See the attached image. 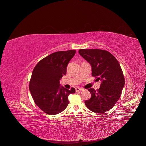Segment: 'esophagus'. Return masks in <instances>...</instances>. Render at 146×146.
I'll list each match as a JSON object with an SVG mask.
<instances>
[{
  "label": "esophagus",
  "mask_w": 146,
  "mask_h": 146,
  "mask_svg": "<svg viewBox=\"0 0 146 146\" xmlns=\"http://www.w3.org/2000/svg\"><path fill=\"white\" fill-rule=\"evenodd\" d=\"M83 90H84V89L81 88H79V87L76 88V92H79V91H83Z\"/></svg>",
  "instance_id": "34e87169"
}]
</instances>
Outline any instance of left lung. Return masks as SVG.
Wrapping results in <instances>:
<instances>
[{
    "label": "left lung",
    "mask_w": 146,
    "mask_h": 146,
    "mask_svg": "<svg viewBox=\"0 0 146 146\" xmlns=\"http://www.w3.org/2000/svg\"><path fill=\"white\" fill-rule=\"evenodd\" d=\"M78 52L91 65L92 76L102 82L97 91L88 89L91 97L85 101V105L94 113H105L113 108L124 87L121 66L116 58L105 50L80 49Z\"/></svg>",
    "instance_id": "1"
}]
</instances>
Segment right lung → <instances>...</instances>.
Masks as SVG:
<instances>
[{
	"mask_svg": "<svg viewBox=\"0 0 146 146\" xmlns=\"http://www.w3.org/2000/svg\"><path fill=\"white\" fill-rule=\"evenodd\" d=\"M75 53L76 50H68L51 54L39 61L33 70L30 92L36 105L49 115L63 111L69 104V95L76 92L74 88L68 90L59 83Z\"/></svg>",
	"mask_w": 146,
	"mask_h": 146,
	"instance_id": "right-lung-1",
	"label": "right lung"
}]
</instances>
